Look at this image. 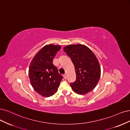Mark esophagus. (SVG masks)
<instances>
[{
  "instance_id": "34e87169",
  "label": "esophagus",
  "mask_w": 130,
  "mask_h": 130,
  "mask_svg": "<svg viewBox=\"0 0 130 130\" xmlns=\"http://www.w3.org/2000/svg\"><path fill=\"white\" fill-rule=\"evenodd\" d=\"M63 77H64V78L65 79H66L67 78V74H64L63 75Z\"/></svg>"
}]
</instances>
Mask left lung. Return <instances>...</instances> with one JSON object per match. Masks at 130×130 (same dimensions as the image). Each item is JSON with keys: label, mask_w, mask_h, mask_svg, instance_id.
Wrapping results in <instances>:
<instances>
[{"label": "left lung", "mask_w": 130, "mask_h": 130, "mask_svg": "<svg viewBox=\"0 0 130 130\" xmlns=\"http://www.w3.org/2000/svg\"><path fill=\"white\" fill-rule=\"evenodd\" d=\"M74 66L76 81L70 83L73 91L85 94L94 89L100 77V67L97 57L91 50L82 44L70 45L64 48Z\"/></svg>", "instance_id": "8db88e82"}]
</instances>
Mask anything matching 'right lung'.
<instances>
[{
	"label": "right lung",
	"instance_id": "add662e5",
	"mask_svg": "<svg viewBox=\"0 0 130 130\" xmlns=\"http://www.w3.org/2000/svg\"><path fill=\"white\" fill-rule=\"evenodd\" d=\"M60 48L59 45H46L31 62L28 71L30 82L34 90L43 97H50L55 93L63 78L53 64V58Z\"/></svg>",
	"mask_w": 130,
	"mask_h": 130
}]
</instances>
